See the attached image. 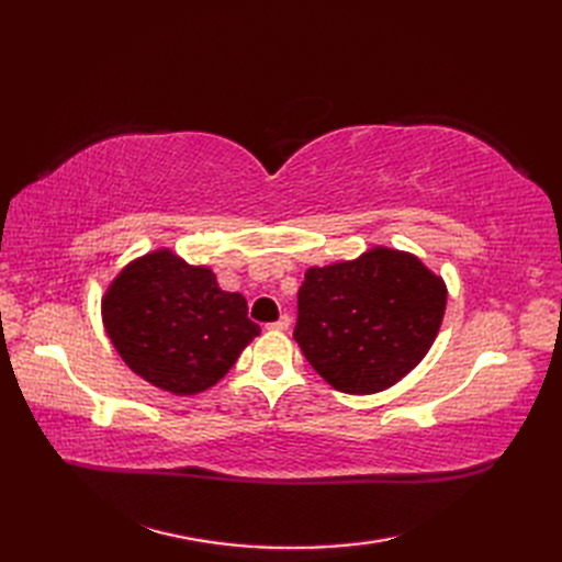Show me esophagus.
I'll return each instance as SVG.
<instances>
[{
	"label": "esophagus",
	"mask_w": 562,
	"mask_h": 562,
	"mask_svg": "<svg viewBox=\"0 0 562 562\" xmlns=\"http://www.w3.org/2000/svg\"><path fill=\"white\" fill-rule=\"evenodd\" d=\"M288 326H291V316L288 314H283L279 321H274V323H269V330H288Z\"/></svg>",
	"instance_id": "1"
}]
</instances>
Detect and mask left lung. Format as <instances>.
Returning <instances> with one entry per match:
<instances>
[{"mask_svg": "<svg viewBox=\"0 0 562 562\" xmlns=\"http://www.w3.org/2000/svg\"><path fill=\"white\" fill-rule=\"evenodd\" d=\"M446 302L443 277L417 255L372 246L353 260L304 271L293 337L333 389L378 394L429 353Z\"/></svg>", "mask_w": 562, "mask_h": 562, "instance_id": "8db88e82", "label": "left lung"}]
</instances>
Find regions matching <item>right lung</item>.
<instances>
[{
    "mask_svg": "<svg viewBox=\"0 0 562 562\" xmlns=\"http://www.w3.org/2000/svg\"><path fill=\"white\" fill-rule=\"evenodd\" d=\"M100 314L112 347L135 375L173 396H196L223 380L260 335L241 293L213 269L171 248L131 260L110 281Z\"/></svg>",
    "mask_w": 562,
    "mask_h": 562,
    "instance_id": "1",
    "label": "right lung"
}]
</instances>
